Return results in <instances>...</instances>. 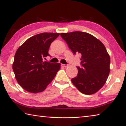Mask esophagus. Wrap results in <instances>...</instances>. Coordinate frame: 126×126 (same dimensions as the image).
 Instances as JSON below:
<instances>
[{
	"mask_svg": "<svg viewBox=\"0 0 126 126\" xmlns=\"http://www.w3.org/2000/svg\"><path fill=\"white\" fill-rule=\"evenodd\" d=\"M62 66H63V67L66 68V67H68V65H67V64H62Z\"/></svg>",
	"mask_w": 126,
	"mask_h": 126,
	"instance_id": "obj_1",
	"label": "esophagus"
}]
</instances>
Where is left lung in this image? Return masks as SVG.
<instances>
[{
    "instance_id": "obj_1",
    "label": "left lung",
    "mask_w": 126,
    "mask_h": 126,
    "mask_svg": "<svg viewBox=\"0 0 126 126\" xmlns=\"http://www.w3.org/2000/svg\"><path fill=\"white\" fill-rule=\"evenodd\" d=\"M74 54L81 55L80 68L71 81L84 94L97 92L106 83L110 72V57L104 44L88 33L73 32L61 33Z\"/></svg>"
}]
</instances>
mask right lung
<instances>
[{"label":"right lung","instance_id":"obj_1","mask_svg":"<svg viewBox=\"0 0 126 126\" xmlns=\"http://www.w3.org/2000/svg\"><path fill=\"white\" fill-rule=\"evenodd\" d=\"M59 33H42L29 38L17 49L13 70L18 84L31 93L42 92L61 68V63L43 62Z\"/></svg>","mask_w":126,"mask_h":126}]
</instances>
